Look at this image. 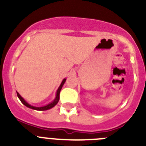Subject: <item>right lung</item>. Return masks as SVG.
Instances as JSON below:
<instances>
[{"mask_svg":"<svg viewBox=\"0 0 146 146\" xmlns=\"http://www.w3.org/2000/svg\"><path fill=\"white\" fill-rule=\"evenodd\" d=\"M66 80V78H64V79L62 80L61 83H60V86H59L58 88V90H57V91H56V95H55V99H54L53 101L49 103V104H46V105H44V106L35 107V106H33V105H31V104H28V103L26 101H25V99H23V98L21 96H20V94H19V93L17 92V94L18 98L20 99V100L21 101V102L23 103V104H24L25 106H26L27 108H31V109L35 110H40V111L47 110H50V109H51V108H53V107H55V105L58 104V101H59V99H60V90H61L62 87H63L64 84L65 83Z\"/></svg>","mask_w":146,"mask_h":146,"instance_id":"1","label":"right lung"}]
</instances>
